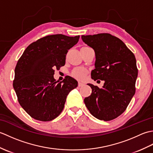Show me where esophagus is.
<instances>
[{
    "instance_id": "34e87169",
    "label": "esophagus",
    "mask_w": 153,
    "mask_h": 153,
    "mask_svg": "<svg viewBox=\"0 0 153 153\" xmlns=\"http://www.w3.org/2000/svg\"><path fill=\"white\" fill-rule=\"evenodd\" d=\"M84 85H85V84H84V83H82V82H79V83H78V86H79V87L83 86Z\"/></svg>"
}]
</instances>
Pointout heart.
I'll return each mask as SVG.
<instances>
[{"label": "heart", "instance_id": "obj_1", "mask_svg": "<svg viewBox=\"0 0 153 153\" xmlns=\"http://www.w3.org/2000/svg\"><path fill=\"white\" fill-rule=\"evenodd\" d=\"M87 74V70L84 68L78 67L75 68L72 71V76L77 79H83L85 78Z\"/></svg>", "mask_w": 153, "mask_h": 153}]
</instances>
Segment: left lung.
<instances>
[{"mask_svg":"<svg viewBox=\"0 0 153 153\" xmlns=\"http://www.w3.org/2000/svg\"><path fill=\"white\" fill-rule=\"evenodd\" d=\"M82 39L95 51L91 78L105 81L102 88L88 83L92 93L84 102L94 117L110 121L125 111L135 95L138 74L135 57L122 40L110 34L82 35Z\"/></svg>","mask_w":153,"mask_h":153,"instance_id":"8db88e82","label":"left lung"}]
</instances>
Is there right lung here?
Masks as SVG:
<instances>
[{
	"mask_svg": "<svg viewBox=\"0 0 153 153\" xmlns=\"http://www.w3.org/2000/svg\"><path fill=\"white\" fill-rule=\"evenodd\" d=\"M79 39V35H48L29 45L18 60L13 87L19 105L33 118L43 122L56 118L68 94L77 87L70 76L57 83L54 74V69L64 66L68 51Z\"/></svg>",
	"mask_w": 153,
	"mask_h": 153,
	"instance_id": "add662e5",
	"label": "right lung"
}]
</instances>
